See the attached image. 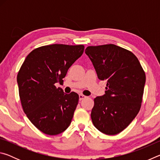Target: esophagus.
<instances>
[{
    "instance_id": "obj_1",
    "label": "esophagus",
    "mask_w": 160,
    "mask_h": 160,
    "mask_svg": "<svg viewBox=\"0 0 160 160\" xmlns=\"http://www.w3.org/2000/svg\"><path fill=\"white\" fill-rule=\"evenodd\" d=\"M86 97H87L84 95V94H79V99L80 100V101H81V100H82L83 99L86 98Z\"/></svg>"
}]
</instances>
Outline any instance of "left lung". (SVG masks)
Returning <instances> with one entry per match:
<instances>
[{
    "label": "left lung",
    "mask_w": 160,
    "mask_h": 160,
    "mask_svg": "<svg viewBox=\"0 0 160 160\" xmlns=\"http://www.w3.org/2000/svg\"><path fill=\"white\" fill-rule=\"evenodd\" d=\"M97 77L106 80L105 94L94 99L91 118L107 135H116L128 127L141 107L145 73L131 51L114 44L90 46L85 49Z\"/></svg>",
    "instance_id": "left-lung-1"
}]
</instances>
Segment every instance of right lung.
Segmentation results:
<instances>
[{
  "label": "right lung",
  "mask_w": 160,
  "mask_h": 160,
  "mask_svg": "<svg viewBox=\"0 0 160 160\" xmlns=\"http://www.w3.org/2000/svg\"><path fill=\"white\" fill-rule=\"evenodd\" d=\"M84 48L82 44L40 47L28 54L19 70L22 107L32 124L45 134L58 135L71 123L79 95L74 92L64 94L55 84L63 82Z\"/></svg>",
  "instance_id": "1"
}]
</instances>
